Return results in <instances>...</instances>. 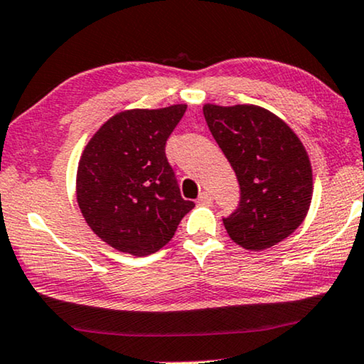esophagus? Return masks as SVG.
<instances>
[{
  "mask_svg": "<svg viewBox=\"0 0 364 364\" xmlns=\"http://www.w3.org/2000/svg\"><path fill=\"white\" fill-rule=\"evenodd\" d=\"M198 203H200V205H211V203H213V196H211V193L203 191L201 195L198 196Z\"/></svg>",
  "mask_w": 364,
  "mask_h": 364,
  "instance_id": "esophagus-1",
  "label": "esophagus"
}]
</instances>
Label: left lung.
Returning <instances> with one entry per match:
<instances>
[{
  "label": "left lung",
  "instance_id": "obj_1",
  "mask_svg": "<svg viewBox=\"0 0 364 364\" xmlns=\"http://www.w3.org/2000/svg\"><path fill=\"white\" fill-rule=\"evenodd\" d=\"M203 113L238 178V210L223 220L241 248L263 251L287 240L308 215L313 171L301 139L256 105L206 103Z\"/></svg>",
  "mask_w": 364,
  "mask_h": 364
}]
</instances>
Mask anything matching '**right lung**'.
Listing matches in <instances>:
<instances>
[{"instance_id":"right-lung-1","label":"right lung","mask_w":364,"mask_h":364,"mask_svg":"<svg viewBox=\"0 0 364 364\" xmlns=\"http://www.w3.org/2000/svg\"><path fill=\"white\" fill-rule=\"evenodd\" d=\"M186 105L124 109L106 121L81 154L76 201L85 221L111 248L156 253L195 208L179 193L164 146Z\"/></svg>"}]
</instances>
